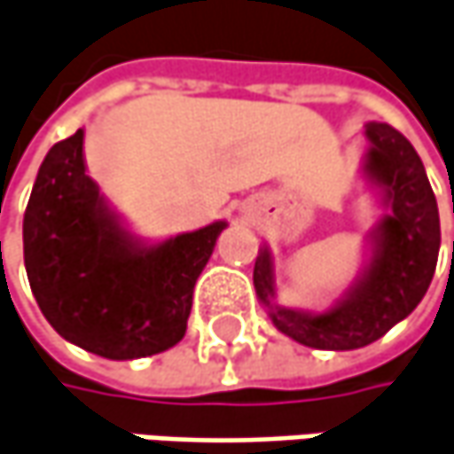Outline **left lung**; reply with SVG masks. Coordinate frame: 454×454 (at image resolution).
<instances>
[{
	"instance_id": "8db88e82",
	"label": "left lung",
	"mask_w": 454,
	"mask_h": 454,
	"mask_svg": "<svg viewBox=\"0 0 454 454\" xmlns=\"http://www.w3.org/2000/svg\"><path fill=\"white\" fill-rule=\"evenodd\" d=\"M365 178L386 215L368 232L371 255L355 284L325 311L276 301L273 258L262 245L253 284L278 332L314 350H357L406 319L432 284L440 255V212L414 145L386 122L365 125Z\"/></svg>"
}]
</instances>
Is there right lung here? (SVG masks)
Here are the masks:
<instances>
[{
    "label": "right lung",
    "mask_w": 454,
    "mask_h": 454,
    "mask_svg": "<svg viewBox=\"0 0 454 454\" xmlns=\"http://www.w3.org/2000/svg\"><path fill=\"white\" fill-rule=\"evenodd\" d=\"M227 222L163 242L135 238L86 173L83 129L37 170L22 222L25 270L58 334L106 360H135L184 340L196 278Z\"/></svg>",
    "instance_id": "add662e5"
}]
</instances>
